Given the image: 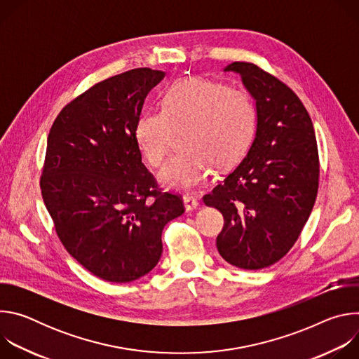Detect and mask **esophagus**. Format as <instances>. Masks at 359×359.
<instances>
[{"mask_svg": "<svg viewBox=\"0 0 359 359\" xmlns=\"http://www.w3.org/2000/svg\"><path fill=\"white\" fill-rule=\"evenodd\" d=\"M183 203H184V209L187 212L196 210L198 208V201L194 197H191V196H184L183 197Z\"/></svg>", "mask_w": 359, "mask_h": 359, "instance_id": "34e87169", "label": "esophagus"}]
</instances>
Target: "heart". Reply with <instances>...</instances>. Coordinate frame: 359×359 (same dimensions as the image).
<instances>
[{"label":"heart","instance_id":"b5f03b06","mask_svg":"<svg viewBox=\"0 0 359 359\" xmlns=\"http://www.w3.org/2000/svg\"><path fill=\"white\" fill-rule=\"evenodd\" d=\"M163 109L143 112L135 123V142L144 159L159 168L166 161L175 130L186 129L183 147L159 173L173 191H194L206 184L213 163L229 166L247 150L255 129V104L240 88L201 78L175 81L163 93Z\"/></svg>","mask_w":359,"mask_h":359}]
</instances>
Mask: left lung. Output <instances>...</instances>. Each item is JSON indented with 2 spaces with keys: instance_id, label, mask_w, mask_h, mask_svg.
Segmentation results:
<instances>
[{
  "instance_id": "obj_1",
  "label": "left lung",
  "mask_w": 359,
  "mask_h": 359,
  "mask_svg": "<svg viewBox=\"0 0 359 359\" xmlns=\"http://www.w3.org/2000/svg\"><path fill=\"white\" fill-rule=\"evenodd\" d=\"M224 72L241 76L257 125L244 159L203 201L224 217L216 241L222 257L260 270L284 257L311 215L318 147L309 112L285 83L250 62H233Z\"/></svg>"
}]
</instances>
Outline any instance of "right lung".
<instances>
[{
    "mask_svg": "<svg viewBox=\"0 0 359 359\" xmlns=\"http://www.w3.org/2000/svg\"><path fill=\"white\" fill-rule=\"evenodd\" d=\"M163 71L137 68L102 81L57 116L41 190L72 257L109 283L135 281L159 263L165 226L184 213L142 163L135 123Z\"/></svg>",
    "mask_w": 359,
    "mask_h": 359,
    "instance_id": "right-lung-1",
    "label": "right lung"
}]
</instances>
